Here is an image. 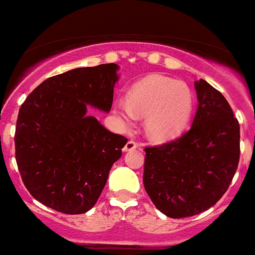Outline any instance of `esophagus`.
<instances>
[{
	"label": "esophagus",
	"instance_id": "esophagus-1",
	"mask_svg": "<svg viewBox=\"0 0 255 255\" xmlns=\"http://www.w3.org/2000/svg\"><path fill=\"white\" fill-rule=\"evenodd\" d=\"M136 147H137V144H136L134 141L129 140V141H127V144L124 145L123 150L124 151H131V150H133V149H136Z\"/></svg>",
	"mask_w": 255,
	"mask_h": 255
}]
</instances>
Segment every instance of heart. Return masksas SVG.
<instances>
[{"label": "heart", "mask_w": 255, "mask_h": 255, "mask_svg": "<svg viewBox=\"0 0 255 255\" xmlns=\"http://www.w3.org/2000/svg\"><path fill=\"white\" fill-rule=\"evenodd\" d=\"M193 110V93L184 81L150 75L129 89L126 98H118L114 113L126 124L136 117H145L149 137L167 141L177 137L187 128Z\"/></svg>", "instance_id": "1"}]
</instances>
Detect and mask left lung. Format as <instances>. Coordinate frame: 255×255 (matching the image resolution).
<instances>
[{
  "mask_svg": "<svg viewBox=\"0 0 255 255\" xmlns=\"http://www.w3.org/2000/svg\"><path fill=\"white\" fill-rule=\"evenodd\" d=\"M198 108L192 127L176 140L145 149L144 187L160 213L187 218L217 204L240 159V124L224 96L194 81Z\"/></svg>",
  "mask_w": 255,
  "mask_h": 255,
  "instance_id": "obj_1",
  "label": "left lung"
}]
</instances>
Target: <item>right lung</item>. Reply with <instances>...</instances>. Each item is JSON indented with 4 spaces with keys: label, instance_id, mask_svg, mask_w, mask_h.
I'll use <instances>...</instances> for the list:
<instances>
[{
    "label": "right lung",
    "instance_id": "right-lung-1",
    "mask_svg": "<svg viewBox=\"0 0 255 255\" xmlns=\"http://www.w3.org/2000/svg\"><path fill=\"white\" fill-rule=\"evenodd\" d=\"M119 66L74 68L42 81L19 109L15 158L25 188L63 214L91 210L127 138L87 108L109 113Z\"/></svg>",
    "mask_w": 255,
    "mask_h": 255
}]
</instances>
